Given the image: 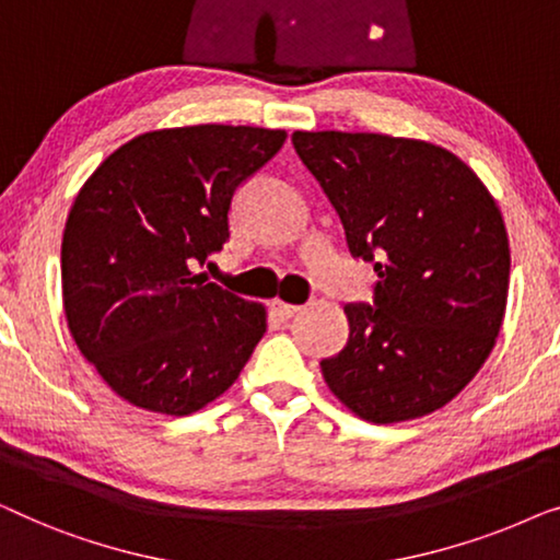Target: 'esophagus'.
<instances>
[{
  "label": "esophagus",
  "instance_id": "obj_1",
  "mask_svg": "<svg viewBox=\"0 0 560 560\" xmlns=\"http://www.w3.org/2000/svg\"><path fill=\"white\" fill-rule=\"evenodd\" d=\"M271 310H273V314H277V317H281V319H291V317H296L299 312H302V306L283 302V299H273V302H271Z\"/></svg>",
  "mask_w": 560,
  "mask_h": 560
}]
</instances>
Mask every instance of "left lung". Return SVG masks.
<instances>
[{"mask_svg":"<svg viewBox=\"0 0 560 560\" xmlns=\"http://www.w3.org/2000/svg\"><path fill=\"white\" fill-rule=\"evenodd\" d=\"M352 256L373 261L375 306L348 304L327 388L370 423L421 419L490 358L508 306L510 241L498 202L444 147L388 133L294 131Z\"/></svg>","mask_w":560,"mask_h":560,"instance_id":"obj_1","label":"left lung"}]
</instances>
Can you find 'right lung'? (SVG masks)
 <instances>
[{
    "instance_id": "add662e5",
    "label": "right lung",
    "mask_w": 560,
    "mask_h": 560,
    "mask_svg": "<svg viewBox=\"0 0 560 560\" xmlns=\"http://www.w3.org/2000/svg\"><path fill=\"white\" fill-rule=\"evenodd\" d=\"M283 141V129L258 126L147 131L78 190L62 231V310L81 355L131 406L190 416L254 355L266 306L192 269L223 248L235 187Z\"/></svg>"
}]
</instances>
